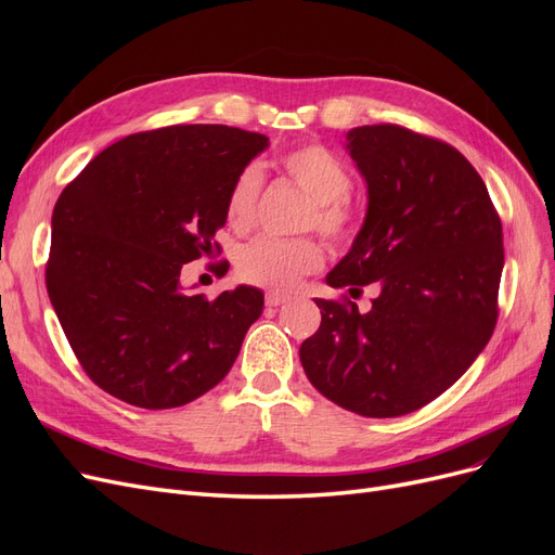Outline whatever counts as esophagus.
Listing matches in <instances>:
<instances>
[{
	"label": "esophagus",
	"mask_w": 555,
	"mask_h": 555,
	"mask_svg": "<svg viewBox=\"0 0 555 555\" xmlns=\"http://www.w3.org/2000/svg\"><path fill=\"white\" fill-rule=\"evenodd\" d=\"M287 300H289L287 294H278V292H268L266 294V306H271V308H278L282 304H287Z\"/></svg>",
	"instance_id": "1"
}]
</instances>
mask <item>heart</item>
<instances>
[{"instance_id": "heart-1", "label": "heart", "mask_w": 555, "mask_h": 555, "mask_svg": "<svg viewBox=\"0 0 555 555\" xmlns=\"http://www.w3.org/2000/svg\"><path fill=\"white\" fill-rule=\"evenodd\" d=\"M282 171L312 198L308 224L333 243L354 236L357 210L349 204L351 176L347 166L328 147L308 143L289 150L280 157ZM263 171L259 164H247L231 182L227 196V222L231 229L247 231L257 220ZM324 263L322 245L312 238L282 241L259 236L238 249V275L257 287L292 289L294 284L314 273Z\"/></svg>"}]
</instances>
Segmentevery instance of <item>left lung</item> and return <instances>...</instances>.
<instances>
[{
    "instance_id": "8db88e82",
    "label": "left lung",
    "mask_w": 555,
    "mask_h": 555,
    "mask_svg": "<svg viewBox=\"0 0 555 555\" xmlns=\"http://www.w3.org/2000/svg\"><path fill=\"white\" fill-rule=\"evenodd\" d=\"M367 184L359 236L326 275L373 308L317 298L319 331L300 345L314 389L373 418L410 414L444 393L491 340L505 247L489 190L456 147L398 125L347 133Z\"/></svg>"
}]
</instances>
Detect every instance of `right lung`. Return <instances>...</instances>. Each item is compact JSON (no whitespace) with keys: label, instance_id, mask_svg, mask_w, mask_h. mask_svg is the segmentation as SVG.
Listing matches in <instances>:
<instances>
[{"label":"right lung","instance_id":"right-lung-1","mask_svg":"<svg viewBox=\"0 0 555 555\" xmlns=\"http://www.w3.org/2000/svg\"><path fill=\"white\" fill-rule=\"evenodd\" d=\"M263 133L173 125L99 153L53 210L50 304L76 359L106 393L145 410L188 405L236 361L263 294H188L182 266L220 251L231 182Z\"/></svg>","mask_w":555,"mask_h":555}]
</instances>
